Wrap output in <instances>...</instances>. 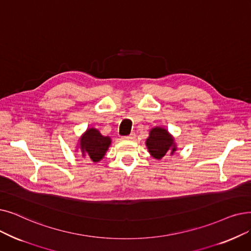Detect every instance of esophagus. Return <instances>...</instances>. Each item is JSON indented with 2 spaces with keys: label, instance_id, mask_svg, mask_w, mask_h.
<instances>
[{
  "label": "esophagus",
  "instance_id": "esophagus-1",
  "mask_svg": "<svg viewBox=\"0 0 251 251\" xmlns=\"http://www.w3.org/2000/svg\"><path fill=\"white\" fill-rule=\"evenodd\" d=\"M135 137V134L134 133H131L130 135H127V136H123L122 138L123 139H125V140H127V139H133Z\"/></svg>",
  "mask_w": 251,
  "mask_h": 251
}]
</instances>
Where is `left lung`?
<instances>
[{
  "mask_svg": "<svg viewBox=\"0 0 251 251\" xmlns=\"http://www.w3.org/2000/svg\"><path fill=\"white\" fill-rule=\"evenodd\" d=\"M146 146L150 155L156 160H161L167 154L173 156L177 151L176 138L166 128L161 126L152 127L150 130Z\"/></svg>",
  "mask_w": 251,
  "mask_h": 251,
  "instance_id": "left-lung-1",
  "label": "left lung"
}]
</instances>
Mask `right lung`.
Wrapping results in <instances>:
<instances>
[{
	"label": "right lung",
	"mask_w": 251,
	"mask_h": 251,
	"mask_svg": "<svg viewBox=\"0 0 251 251\" xmlns=\"http://www.w3.org/2000/svg\"><path fill=\"white\" fill-rule=\"evenodd\" d=\"M111 145L112 138L110 136H104L99 129L90 127L87 128L86 131L80 136L77 151L80 150L83 158L97 163L103 159Z\"/></svg>",
	"instance_id": "obj_1"
}]
</instances>
